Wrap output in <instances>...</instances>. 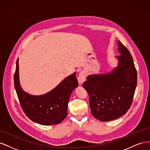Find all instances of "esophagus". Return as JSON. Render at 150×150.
I'll return each mask as SVG.
<instances>
[{
  "instance_id": "1",
  "label": "esophagus",
  "mask_w": 150,
  "mask_h": 150,
  "mask_svg": "<svg viewBox=\"0 0 150 150\" xmlns=\"http://www.w3.org/2000/svg\"><path fill=\"white\" fill-rule=\"evenodd\" d=\"M78 80L79 84L80 85H81L84 82L85 80H86V74H85L84 72L82 71V72H80V73L78 75Z\"/></svg>"
}]
</instances>
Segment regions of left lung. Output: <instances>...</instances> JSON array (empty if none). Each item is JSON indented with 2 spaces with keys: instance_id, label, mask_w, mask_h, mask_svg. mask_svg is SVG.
Wrapping results in <instances>:
<instances>
[{
  "instance_id": "1",
  "label": "left lung",
  "mask_w": 150,
  "mask_h": 150,
  "mask_svg": "<svg viewBox=\"0 0 150 150\" xmlns=\"http://www.w3.org/2000/svg\"><path fill=\"white\" fill-rule=\"evenodd\" d=\"M118 65L108 74L89 75L83 83L88 92L92 115L109 121L126 114L133 102L137 84V71L129 51L117 41Z\"/></svg>"
}]
</instances>
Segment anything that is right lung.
I'll return each mask as SVG.
<instances>
[{
    "label": "right lung",
    "instance_id": "right-lung-1",
    "mask_svg": "<svg viewBox=\"0 0 150 150\" xmlns=\"http://www.w3.org/2000/svg\"><path fill=\"white\" fill-rule=\"evenodd\" d=\"M13 79L22 110L30 120L42 125H53L61 123L66 118L71 94L78 86L76 72L67 77L47 94L32 96L25 92L20 85L18 58Z\"/></svg>",
    "mask_w": 150,
    "mask_h": 150
}]
</instances>
